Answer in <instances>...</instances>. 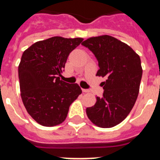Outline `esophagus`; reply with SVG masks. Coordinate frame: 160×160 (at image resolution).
<instances>
[{
  "label": "esophagus",
  "instance_id": "obj_1",
  "mask_svg": "<svg viewBox=\"0 0 160 160\" xmlns=\"http://www.w3.org/2000/svg\"><path fill=\"white\" fill-rule=\"evenodd\" d=\"M82 92L89 93V92H90V90H87V89H82Z\"/></svg>",
  "mask_w": 160,
  "mask_h": 160
}]
</instances>
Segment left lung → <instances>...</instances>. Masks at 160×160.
Returning a JSON list of instances; mask_svg holds the SVG:
<instances>
[{
  "label": "left lung",
  "mask_w": 160,
  "mask_h": 160,
  "mask_svg": "<svg viewBox=\"0 0 160 160\" xmlns=\"http://www.w3.org/2000/svg\"><path fill=\"white\" fill-rule=\"evenodd\" d=\"M97 58L98 76L106 77L102 97H97L87 114L96 126L113 128L123 121L135 105L142 70L140 58L129 46L108 35L88 38L82 43Z\"/></svg>",
  "instance_id": "obj_1"
}]
</instances>
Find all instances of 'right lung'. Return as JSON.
Returning a JSON list of instances; mask_svg holds the SVG:
<instances>
[{
    "label": "right lung",
    "instance_id": "right-lung-1",
    "mask_svg": "<svg viewBox=\"0 0 160 160\" xmlns=\"http://www.w3.org/2000/svg\"><path fill=\"white\" fill-rule=\"evenodd\" d=\"M82 38L53 37L25 50L18 66L22 102L29 115L45 127L66 119L70 106L82 94L77 83L60 80L70 52Z\"/></svg>",
    "mask_w": 160,
    "mask_h": 160
}]
</instances>
